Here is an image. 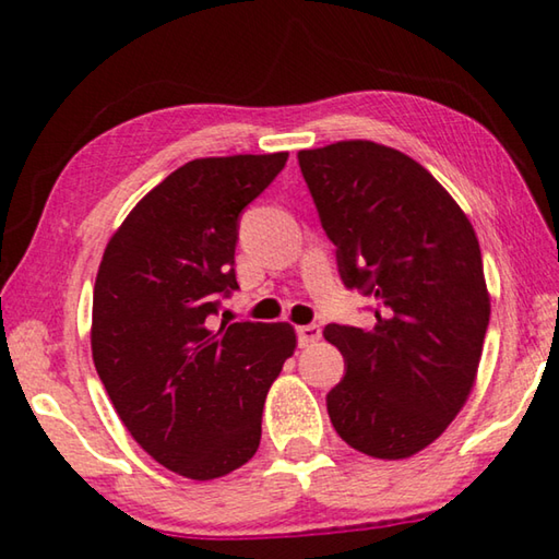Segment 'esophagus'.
<instances>
[{
	"label": "esophagus",
	"instance_id": "1",
	"mask_svg": "<svg viewBox=\"0 0 559 559\" xmlns=\"http://www.w3.org/2000/svg\"><path fill=\"white\" fill-rule=\"evenodd\" d=\"M296 333H298V345L300 347H308V345H313L320 340V328L318 325H300Z\"/></svg>",
	"mask_w": 559,
	"mask_h": 559
}]
</instances>
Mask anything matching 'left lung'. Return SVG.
Returning <instances> with one entry per match:
<instances>
[{"instance_id": "1", "label": "left lung", "mask_w": 559, "mask_h": 559, "mask_svg": "<svg viewBox=\"0 0 559 559\" xmlns=\"http://www.w3.org/2000/svg\"><path fill=\"white\" fill-rule=\"evenodd\" d=\"M345 288L374 298V325L330 323L345 357L328 392L340 439L406 459L439 439L476 382L490 320L480 246L466 214L400 150L345 140L300 150Z\"/></svg>"}]
</instances>
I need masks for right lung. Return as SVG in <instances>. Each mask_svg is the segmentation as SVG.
<instances>
[{"label":"right lung","mask_w":559,"mask_h":559,"mask_svg":"<svg viewBox=\"0 0 559 559\" xmlns=\"http://www.w3.org/2000/svg\"><path fill=\"white\" fill-rule=\"evenodd\" d=\"M288 153L204 157L138 202L93 288L96 372L140 447L185 478L212 480L259 449L269 386L296 349L288 323H222L239 288V216Z\"/></svg>","instance_id":"obj_1"}]
</instances>
